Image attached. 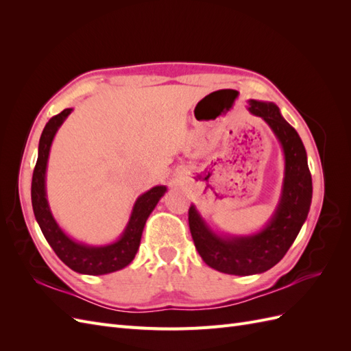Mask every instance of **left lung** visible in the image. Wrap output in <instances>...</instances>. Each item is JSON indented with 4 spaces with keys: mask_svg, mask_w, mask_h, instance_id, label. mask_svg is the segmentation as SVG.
<instances>
[{
    "mask_svg": "<svg viewBox=\"0 0 351 351\" xmlns=\"http://www.w3.org/2000/svg\"><path fill=\"white\" fill-rule=\"evenodd\" d=\"M247 110L269 125L284 155L281 193L269 221L250 234H226L212 228L196 205L189 209L190 232L202 259L230 275L262 274L275 267L294 243L312 204V176L299 133L274 102L249 99Z\"/></svg>",
    "mask_w": 351,
    "mask_h": 351,
    "instance_id": "obj_1",
    "label": "left lung"
}]
</instances>
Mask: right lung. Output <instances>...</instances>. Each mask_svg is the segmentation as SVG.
<instances>
[{
  "label": "right lung",
  "instance_id": "1",
  "mask_svg": "<svg viewBox=\"0 0 351 351\" xmlns=\"http://www.w3.org/2000/svg\"><path fill=\"white\" fill-rule=\"evenodd\" d=\"M73 112V108L61 111L47 123L38 146V161L32 177V206L42 234L57 256L70 269L84 275H105L120 271L129 265L141 246L142 232L147 218L165 192V186H155L136 199L129 221L120 237L99 246L74 240L60 227L48 204L47 167L52 142L60 127Z\"/></svg>",
  "mask_w": 351,
  "mask_h": 351
}]
</instances>
